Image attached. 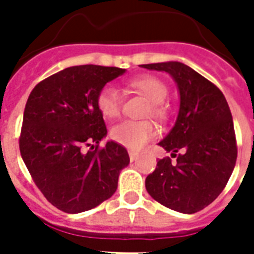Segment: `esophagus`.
Here are the masks:
<instances>
[{"mask_svg":"<svg viewBox=\"0 0 254 254\" xmlns=\"http://www.w3.org/2000/svg\"><path fill=\"white\" fill-rule=\"evenodd\" d=\"M129 158H130V161L133 162V161H135V159L138 158V153H137V151H129Z\"/></svg>","mask_w":254,"mask_h":254,"instance_id":"obj_1","label":"esophagus"}]
</instances>
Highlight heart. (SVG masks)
<instances>
[{
  "instance_id": "obj_1",
  "label": "heart",
  "mask_w": 254,
  "mask_h": 254,
  "mask_svg": "<svg viewBox=\"0 0 254 254\" xmlns=\"http://www.w3.org/2000/svg\"><path fill=\"white\" fill-rule=\"evenodd\" d=\"M129 87L139 92L150 101L147 109L157 119H166L167 108L163 100L167 96V87L159 77L153 75H141L127 81ZM96 104L100 113L108 120L116 119L121 112V97L119 91L112 85H105L100 89ZM158 133L155 124L150 120H125L111 129V137L120 145L131 150H139Z\"/></svg>"
}]
</instances>
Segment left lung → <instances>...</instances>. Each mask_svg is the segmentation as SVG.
Masks as SVG:
<instances>
[{"label":"left lung","instance_id":"left-lung-1","mask_svg":"<svg viewBox=\"0 0 254 254\" xmlns=\"http://www.w3.org/2000/svg\"><path fill=\"white\" fill-rule=\"evenodd\" d=\"M141 67L170 73L181 95L175 125L158 143L177 157V163L169 157L159 159L145 181L147 192L167 208L195 213L220 195L236 165V135L228 103L216 85L183 63Z\"/></svg>","mask_w":254,"mask_h":254}]
</instances>
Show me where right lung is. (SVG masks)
<instances>
[{
	"label": "right lung",
	"mask_w": 254,
	"mask_h": 254,
	"mask_svg": "<svg viewBox=\"0 0 254 254\" xmlns=\"http://www.w3.org/2000/svg\"><path fill=\"white\" fill-rule=\"evenodd\" d=\"M124 72L73 65L38 83L27 99L22 159L46 199L63 212H84L109 199L120 171L129 165L127 149L117 142L99 146L107 127L96 104L100 89Z\"/></svg>",
	"instance_id": "1"
}]
</instances>
